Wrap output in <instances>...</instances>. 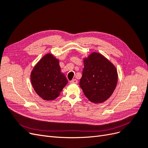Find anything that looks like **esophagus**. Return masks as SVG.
I'll return each instance as SVG.
<instances>
[{
	"mask_svg": "<svg viewBox=\"0 0 148 148\" xmlns=\"http://www.w3.org/2000/svg\"><path fill=\"white\" fill-rule=\"evenodd\" d=\"M70 83L71 84H74V83H75V84H77V83H78V81H77V79H73L71 80V81H70Z\"/></svg>",
	"mask_w": 148,
	"mask_h": 148,
	"instance_id": "1",
	"label": "esophagus"
}]
</instances>
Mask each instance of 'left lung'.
<instances>
[{
    "label": "left lung",
    "mask_w": 148,
    "mask_h": 148,
    "mask_svg": "<svg viewBox=\"0 0 148 148\" xmlns=\"http://www.w3.org/2000/svg\"><path fill=\"white\" fill-rule=\"evenodd\" d=\"M117 79L115 67L100 53L94 52L84 60L79 86L90 101L101 103L109 99L115 89Z\"/></svg>",
    "instance_id": "left-lung-1"
}]
</instances>
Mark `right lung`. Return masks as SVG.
<instances>
[{
  "instance_id": "right-lung-1",
  "label": "right lung",
  "mask_w": 148,
  "mask_h": 148,
  "mask_svg": "<svg viewBox=\"0 0 148 148\" xmlns=\"http://www.w3.org/2000/svg\"><path fill=\"white\" fill-rule=\"evenodd\" d=\"M31 80L36 92L47 101L59 96L68 82L64 75L60 73L59 60L50 53L43 57L34 66Z\"/></svg>"
}]
</instances>
